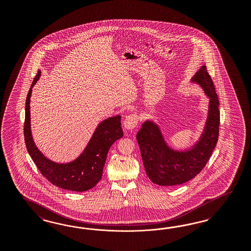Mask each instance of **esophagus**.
Wrapping results in <instances>:
<instances>
[{
    "label": "esophagus",
    "instance_id": "obj_1",
    "mask_svg": "<svg viewBox=\"0 0 251 251\" xmlns=\"http://www.w3.org/2000/svg\"><path fill=\"white\" fill-rule=\"evenodd\" d=\"M139 122V118L136 114H130L127 116L123 122V126L126 129H132L136 128Z\"/></svg>",
    "mask_w": 251,
    "mask_h": 251
}]
</instances>
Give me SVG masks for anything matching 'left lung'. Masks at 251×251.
<instances>
[{
    "mask_svg": "<svg viewBox=\"0 0 251 251\" xmlns=\"http://www.w3.org/2000/svg\"><path fill=\"white\" fill-rule=\"evenodd\" d=\"M191 82L200 84L210 99L205 127L192 148L186 151L170 148L158 125L152 121L144 122L137 133L145 172L152 183L160 186L180 185L195 177L205 167L218 141L219 100L205 65L191 78Z\"/></svg>",
    "mask_w": 251,
    "mask_h": 251,
    "instance_id": "obj_1",
    "label": "left lung"
}]
</instances>
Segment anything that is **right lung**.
Returning <instances> with one entry per match:
<instances>
[{"mask_svg":"<svg viewBox=\"0 0 251 251\" xmlns=\"http://www.w3.org/2000/svg\"><path fill=\"white\" fill-rule=\"evenodd\" d=\"M41 72L34 78L25 100L24 136L27 152L40 173L55 186L63 190L82 192L94 188L102 177L103 168L110 146L123 136L121 116L100 122L84 152L75 160L59 164L48 159L33 141L30 127V97L32 87L38 82Z\"/></svg>","mask_w":251,"mask_h":251,"instance_id":"obj_1","label":"right lung"}]
</instances>
